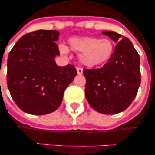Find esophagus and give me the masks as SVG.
I'll list each match as a JSON object with an SVG mask.
<instances>
[{
    "label": "esophagus",
    "mask_w": 155,
    "mask_h": 155,
    "mask_svg": "<svg viewBox=\"0 0 155 155\" xmlns=\"http://www.w3.org/2000/svg\"><path fill=\"white\" fill-rule=\"evenodd\" d=\"M77 72H78V74H83V68H77Z\"/></svg>",
    "instance_id": "obj_1"
}]
</instances>
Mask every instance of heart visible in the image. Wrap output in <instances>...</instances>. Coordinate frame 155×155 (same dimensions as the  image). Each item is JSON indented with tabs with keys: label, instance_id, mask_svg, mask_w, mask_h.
<instances>
[{
	"label": "heart",
	"instance_id": "obj_1",
	"mask_svg": "<svg viewBox=\"0 0 155 155\" xmlns=\"http://www.w3.org/2000/svg\"><path fill=\"white\" fill-rule=\"evenodd\" d=\"M69 48L79 54L80 62L87 68H96L106 64L112 58L114 45L108 38L93 37H72L68 40ZM59 51L63 55L69 53L68 48L59 45Z\"/></svg>",
	"mask_w": 155,
	"mask_h": 155
}]
</instances>
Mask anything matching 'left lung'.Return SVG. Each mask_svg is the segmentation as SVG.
I'll list each match as a JSON object with an SVG mask.
<instances>
[{
  "label": "left lung",
  "instance_id": "obj_1",
  "mask_svg": "<svg viewBox=\"0 0 155 155\" xmlns=\"http://www.w3.org/2000/svg\"><path fill=\"white\" fill-rule=\"evenodd\" d=\"M117 43L114 54L103 68L85 69V96L94 110L104 114L124 111L138 93L140 59L132 42L114 31H103Z\"/></svg>",
  "mask_w": 155,
  "mask_h": 155
}]
</instances>
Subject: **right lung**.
Returning a JSON list of instances; mask_svg holds the SVG:
<instances>
[{"label": "right lung", "mask_w": 155, "mask_h": 155, "mask_svg": "<svg viewBox=\"0 0 155 155\" xmlns=\"http://www.w3.org/2000/svg\"><path fill=\"white\" fill-rule=\"evenodd\" d=\"M59 31L37 30L20 38L7 60V86L13 100L25 113L44 115L62 104L64 91L77 75L73 65L55 62Z\"/></svg>", "instance_id": "add662e5"}]
</instances>
